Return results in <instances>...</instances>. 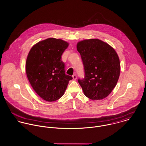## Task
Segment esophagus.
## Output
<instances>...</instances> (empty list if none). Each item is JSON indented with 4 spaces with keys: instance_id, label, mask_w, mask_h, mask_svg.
Returning <instances> with one entry per match:
<instances>
[{
    "instance_id": "esophagus-1",
    "label": "esophagus",
    "mask_w": 146,
    "mask_h": 146,
    "mask_svg": "<svg viewBox=\"0 0 146 146\" xmlns=\"http://www.w3.org/2000/svg\"><path fill=\"white\" fill-rule=\"evenodd\" d=\"M72 77H73V79H74V80H76L77 78V75H76V74H74V75H73Z\"/></svg>"
}]
</instances>
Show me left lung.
<instances>
[{"label":"left lung","instance_id":"left-lung-1","mask_svg":"<svg viewBox=\"0 0 146 146\" xmlns=\"http://www.w3.org/2000/svg\"><path fill=\"white\" fill-rule=\"evenodd\" d=\"M77 49L83 60L85 77L78 79L84 95L92 100L107 97L115 87L121 65L114 49L98 39L79 41Z\"/></svg>","mask_w":146,"mask_h":146}]
</instances>
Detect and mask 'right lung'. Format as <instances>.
<instances>
[{"label": "right lung", "mask_w": 146, "mask_h": 146, "mask_svg": "<svg viewBox=\"0 0 146 146\" xmlns=\"http://www.w3.org/2000/svg\"><path fill=\"white\" fill-rule=\"evenodd\" d=\"M69 43L54 38L32 46L27 58L25 70L34 90L43 100L53 102L63 96L71 76L65 74L61 56Z\"/></svg>", "instance_id": "right-lung-1"}]
</instances>
